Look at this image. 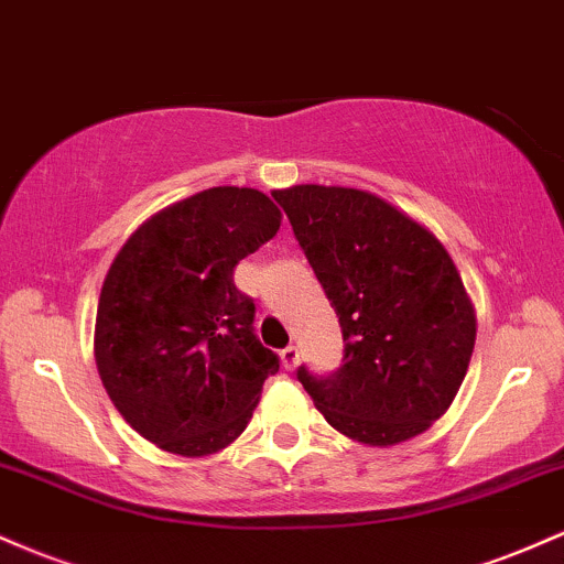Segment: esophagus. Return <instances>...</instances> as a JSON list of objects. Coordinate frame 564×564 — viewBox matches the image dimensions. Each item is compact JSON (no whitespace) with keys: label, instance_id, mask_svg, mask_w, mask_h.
<instances>
[{"label":"esophagus","instance_id":"obj_1","mask_svg":"<svg viewBox=\"0 0 564 564\" xmlns=\"http://www.w3.org/2000/svg\"><path fill=\"white\" fill-rule=\"evenodd\" d=\"M280 357H282L284 370H295V367H299V362H301L299 346H288V349H282Z\"/></svg>","mask_w":564,"mask_h":564}]
</instances>
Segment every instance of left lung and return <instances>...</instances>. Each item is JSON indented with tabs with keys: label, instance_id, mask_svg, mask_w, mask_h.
<instances>
[{
	"label": "left lung",
	"instance_id": "obj_1",
	"mask_svg": "<svg viewBox=\"0 0 564 564\" xmlns=\"http://www.w3.org/2000/svg\"><path fill=\"white\" fill-rule=\"evenodd\" d=\"M295 239L335 308L344 365L299 367L335 432L391 447L426 432L464 383L477 316L451 252L426 226L362 188H276Z\"/></svg>",
	"mask_w": 564,
	"mask_h": 564
}]
</instances>
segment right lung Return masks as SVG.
<instances>
[{
  "instance_id": "add662e5",
  "label": "right lung",
  "mask_w": 564,
  "mask_h": 564,
  "mask_svg": "<svg viewBox=\"0 0 564 564\" xmlns=\"http://www.w3.org/2000/svg\"><path fill=\"white\" fill-rule=\"evenodd\" d=\"M263 192L213 186L130 234L95 316V365L113 408L160 451L202 458L231 445L280 359L252 330L234 265L280 231Z\"/></svg>"
}]
</instances>
